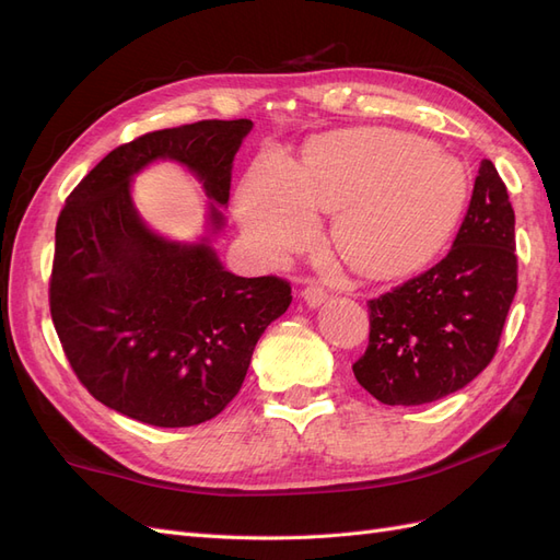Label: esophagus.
Returning a JSON list of instances; mask_svg holds the SVG:
<instances>
[{
	"mask_svg": "<svg viewBox=\"0 0 560 560\" xmlns=\"http://www.w3.org/2000/svg\"><path fill=\"white\" fill-rule=\"evenodd\" d=\"M301 296H303V301L308 303L311 308H319L322 303L327 301V296H329V294H327V290H325V287H322L319 282H308L306 287H303Z\"/></svg>",
	"mask_w": 560,
	"mask_h": 560,
	"instance_id": "esophagus-1",
	"label": "esophagus"
}]
</instances>
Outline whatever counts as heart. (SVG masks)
Wrapping results in <instances>:
<instances>
[{
    "label": "heart",
    "instance_id": "obj_1",
    "mask_svg": "<svg viewBox=\"0 0 560 560\" xmlns=\"http://www.w3.org/2000/svg\"><path fill=\"white\" fill-rule=\"evenodd\" d=\"M467 198L453 156L395 130H346L306 151L296 167L261 163L241 194V224L268 261L308 247L317 210L336 212L334 245L364 273H401L442 247Z\"/></svg>",
    "mask_w": 560,
    "mask_h": 560
}]
</instances>
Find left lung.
I'll return each mask as SVG.
<instances>
[{"label": "left lung", "instance_id": "1", "mask_svg": "<svg viewBox=\"0 0 560 560\" xmlns=\"http://www.w3.org/2000/svg\"><path fill=\"white\" fill-rule=\"evenodd\" d=\"M514 210L495 165L481 161L467 214L442 261L369 306V346L354 378L387 406L436 401L495 358L516 294Z\"/></svg>", "mask_w": 560, "mask_h": 560}]
</instances>
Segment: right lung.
<instances>
[{
	"label": "right lung",
	"instance_id": "add662e5",
	"mask_svg": "<svg viewBox=\"0 0 560 560\" xmlns=\"http://www.w3.org/2000/svg\"><path fill=\"white\" fill-rule=\"evenodd\" d=\"M249 118L147 132L116 147L67 196L48 284L65 358L109 409L156 428L212 420L238 395L254 346L292 303L276 276L241 278L210 241H165L135 210L130 179L171 159L202 182L224 226L233 159Z\"/></svg>",
	"mask_w": 560,
	"mask_h": 560
}]
</instances>
